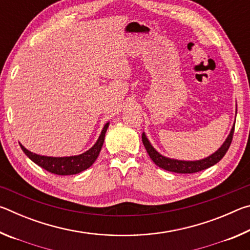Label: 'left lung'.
Here are the masks:
<instances>
[{
	"mask_svg": "<svg viewBox=\"0 0 250 250\" xmlns=\"http://www.w3.org/2000/svg\"><path fill=\"white\" fill-rule=\"evenodd\" d=\"M234 129H235V124L232 125L231 130L228 137L226 138L225 142L223 143L222 146L219 149L214 152L213 154L207 156L205 159L202 160H196V161H183V160H175V159H170L167 158L162 154H160L158 151H156L149 141V139L146 138V133H142V142L143 146H145L147 154L151 158V160L158 166L159 167L163 168V170L174 172V173H182V174H188V173H196L205 170V168H208L213 167L214 164H216L223 159V156L226 154L227 150L229 149V146L232 140V134H234Z\"/></svg>",
	"mask_w": 250,
	"mask_h": 250,
	"instance_id": "8db88e82",
	"label": "left lung"
}]
</instances>
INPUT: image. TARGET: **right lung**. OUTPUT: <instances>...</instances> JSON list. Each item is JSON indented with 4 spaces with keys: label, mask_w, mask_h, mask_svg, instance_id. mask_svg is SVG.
<instances>
[{
    "label": "right lung",
    "mask_w": 250,
    "mask_h": 250,
    "mask_svg": "<svg viewBox=\"0 0 250 250\" xmlns=\"http://www.w3.org/2000/svg\"><path fill=\"white\" fill-rule=\"evenodd\" d=\"M109 126V122L104 125L103 131L99 135L98 140L92 146L89 150L83 152L79 155H71V156H61V158H55V156H45L40 155L33 152L28 151L26 147H24L20 143L21 149L31 159L34 163L37 166L43 167L44 170L57 175H73L77 173L87 170L94 164L95 161L98 158L101 147H103L104 135L107 132Z\"/></svg>",
    "instance_id": "obj_1"
}]
</instances>
